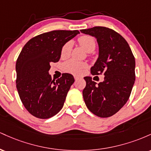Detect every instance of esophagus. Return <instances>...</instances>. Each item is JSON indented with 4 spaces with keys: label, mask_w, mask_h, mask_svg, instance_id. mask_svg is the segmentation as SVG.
I'll list each match as a JSON object with an SVG mask.
<instances>
[{
    "label": "esophagus",
    "mask_w": 151,
    "mask_h": 151,
    "mask_svg": "<svg viewBox=\"0 0 151 151\" xmlns=\"http://www.w3.org/2000/svg\"><path fill=\"white\" fill-rule=\"evenodd\" d=\"M74 79H75V80H77V79H79V78H81L80 77H79V76H74Z\"/></svg>",
    "instance_id": "esophagus-1"
}]
</instances>
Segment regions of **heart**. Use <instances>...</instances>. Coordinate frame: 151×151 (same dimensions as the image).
Masks as SVG:
<instances>
[{
	"mask_svg": "<svg viewBox=\"0 0 151 151\" xmlns=\"http://www.w3.org/2000/svg\"><path fill=\"white\" fill-rule=\"evenodd\" d=\"M78 42L79 45L88 52H91L95 49L96 42L92 37L89 35H82L78 38ZM72 50V43L67 42L64 45L61 50V57L65 58L70 55ZM87 67L85 62H78L75 60H70L65 62L62 65L63 70L65 72L74 74H79L82 72L83 70Z\"/></svg>",
	"mask_w": 151,
	"mask_h": 151,
	"instance_id": "b5f03b06",
	"label": "heart"
}]
</instances>
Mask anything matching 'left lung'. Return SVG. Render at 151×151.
<instances>
[{"label":"left lung","instance_id":"1","mask_svg":"<svg viewBox=\"0 0 151 151\" xmlns=\"http://www.w3.org/2000/svg\"><path fill=\"white\" fill-rule=\"evenodd\" d=\"M80 31L94 37L99 45V58L91 67V74L105 76L98 84L91 77L84 78V102L94 115L110 117L125 105L131 95L136 79L134 56L126 40L112 29L97 26Z\"/></svg>","mask_w":151,"mask_h":151}]
</instances>
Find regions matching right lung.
Masks as SVG:
<instances>
[{
  "label": "right lung",
  "mask_w": 151,
  "mask_h": 151,
  "mask_svg": "<svg viewBox=\"0 0 151 151\" xmlns=\"http://www.w3.org/2000/svg\"><path fill=\"white\" fill-rule=\"evenodd\" d=\"M78 30H53L35 36L23 47L15 65L16 87L25 108L38 119H49L61 110L74 79L65 73L57 80L49 74L62 47Z\"/></svg>",
  "instance_id": "obj_1"
}]
</instances>
